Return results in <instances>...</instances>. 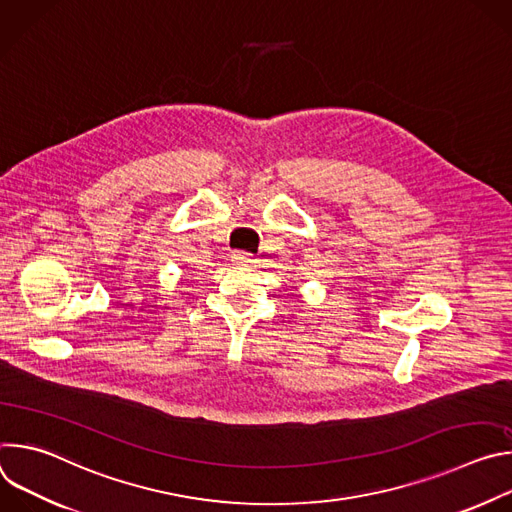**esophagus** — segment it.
I'll return each mask as SVG.
<instances>
[{"label": "esophagus", "mask_w": 512, "mask_h": 512, "mask_svg": "<svg viewBox=\"0 0 512 512\" xmlns=\"http://www.w3.org/2000/svg\"><path fill=\"white\" fill-rule=\"evenodd\" d=\"M231 261H233L235 265H251L255 259H253V255H249V253H245V251H237V253H233Z\"/></svg>", "instance_id": "obj_1"}]
</instances>
